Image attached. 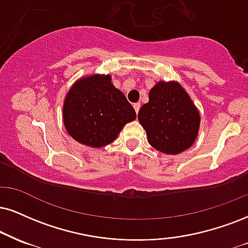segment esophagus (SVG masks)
I'll list each match as a JSON object with an SVG mask.
<instances>
[{
    "mask_svg": "<svg viewBox=\"0 0 248 248\" xmlns=\"http://www.w3.org/2000/svg\"><path fill=\"white\" fill-rule=\"evenodd\" d=\"M133 108H134V110H136L137 114H138V112H139V109H140V103H134V105H133Z\"/></svg>",
    "mask_w": 248,
    "mask_h": 248,
    "instance_id": "esophagus-1",
    "label": "esophagus"
}]
</instances>
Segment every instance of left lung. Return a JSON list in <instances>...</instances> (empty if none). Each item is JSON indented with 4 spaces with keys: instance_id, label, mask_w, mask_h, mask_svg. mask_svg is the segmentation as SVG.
Here are the masks:
<instances>
[{
    "instance_id": "8db88e82",
    "label": "left lung",
    "mask_w": 248,
    "mask_h": 248,
    "mask_svg": "<svg viewBox=\"0 0 248 248\" xmlns=\"http://www.w3.org/2000/svg\"><path fill=\"white\" fill-rule=\"evenodd\" d=\"M138 119L149 145L164 154H179L193 145L200 115L191 97L177 81H158L149 91V101Z\"/></svg>"
}]
</instances>
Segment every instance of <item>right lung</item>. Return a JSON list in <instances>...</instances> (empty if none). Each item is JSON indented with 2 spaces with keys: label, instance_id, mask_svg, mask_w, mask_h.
Listing matches in <instances>:
<instances>
[{
  "label": "right lung",
  "instance_id": "add662e5",
  "mask_svg": "<svg viewBox=\"0 0 248 248\" xmlns=\"http://www.w3.org/2000/svg\"><path fill=\"white\" fill-rule=\"evenodd\" d=\"M136 110L109 75L80 78L66 94L63 121L76 141L93 148L109 145L124 125L136 119Z\"/></svg>",
  "mask_w": 248,
  "mask_h": 248
}]
</instances>
